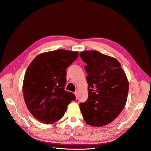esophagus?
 I'll return each mask as SVG.
<instances>
[{
  "label": "esophagus",
  "instance_id": "esophagus-1",
  "mask_svg": "<svg viewBox=\"0 0 151 151\" xmlns=\"http://www.w3.org/2000/svg\"><path fill=\"white\" fill-rule=\"evenodd\" d=\"M75 95L76 98H78V92L76 91V92L75 93Z\"/></svg>",
  "mask_w": 151,
  "mask_h": 151
}]
</instances>
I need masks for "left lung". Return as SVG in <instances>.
I'll return each instance as SVG.
<instances>
[{
    "instance_id": "left-lung-1",
    "label": "left lung",
    "mask_w": 151,
    "mask_h": 151,
    "mask_svg": "<svg viewBox=\"0 0 151 151\" xmlns=\"http://www.w3.org/2000/svg\"><path fill=\"white\" fill-rule=\"evenodd\" d=\"M80 57L86 63L88 99L80 104L87 125L103 127L111 123L126 104L129 82L120 63L97 51H84Z\"/></svg>"
}]
</instances>
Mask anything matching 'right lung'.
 Segmentation results:
<instances>
[{"label": "right lung", "mask_w": 151, "mask_h": 151, "mask_svg": "<svg viewBox=\"0 0 151 151\" xmlns=\"http://www.w3.org/2000/svg\"><path fill=\"white\" fill-rule=\"evenodd\" d=\"M78 57V51L65 50L42 52L28 66L23 81L27 109L37 120L52 124L64 116L75 94L64 89L66 69Z\"/></svg>", "instance_id": "add662e5"}]
</instances>
